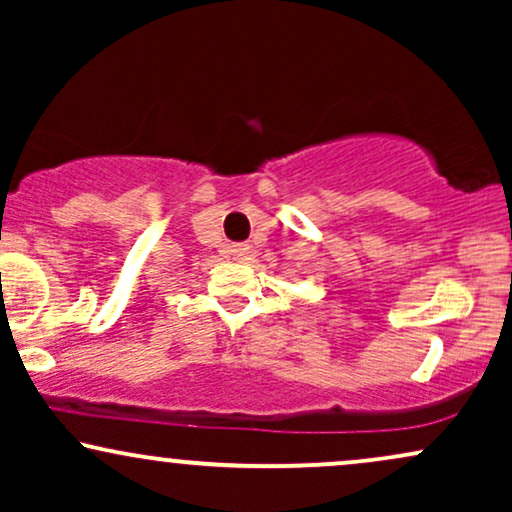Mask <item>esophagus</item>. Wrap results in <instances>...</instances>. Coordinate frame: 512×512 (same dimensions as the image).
Returning a JSON list of instances; mask_svg holds the SVG:
<instances>
[{"label":"esophagus","mask_w":512,"mask_h":512,"mask_svg":"<svg viewBox=\"0 0 512 512\" xmlns=\"http://www.w3.org/2000/svg\"><path fill=\"white\" fill-rule=\"evenodd\" d=\"M233 260H238V262H245V260H250V248L248 245H233Z\"/></svg>","instance_id":"1"}]
</instances>
